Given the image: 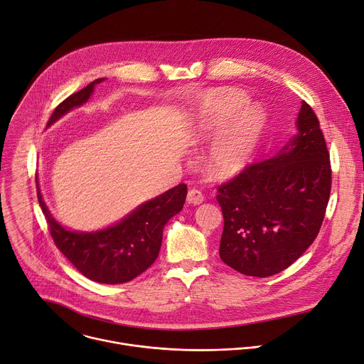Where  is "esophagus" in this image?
<instances>
[{
	"label": "esophagus",
	"mask_w": 364,
	"mask_h": 364,
	"mask_svg": "<svg viewBox=\"0 0 364 364\" xmlns=\"http://www.w3.org/2000/svg\"><path fill=\"white\" fill-rule=\"evenodd\" d=\"M186 203L191 205H199L204 203V195L198 189H189L188 196H186Z\"/></svg>",
	"instance_id": "esophagus-1"
}]
</instances>
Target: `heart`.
<instances>
[{
	"label": "heart",
	"mask_w": 364,
	"mask_h": 364,
	"mask_svg": "<svg viewBox=\"0 0 364 364\" xmlns=\"http://www.w3.org/2000/svg\"><path fill=\"white\" fill-rule=\"evenodd\" d=\"M235 88L207 91L193 112L188 140L203 144L217 134L205 156L204 166L215 179H231L243 172L259 149L266 127V114Z\"/></svg>",
	"instance_id": "obj_1"
}]
</instances>
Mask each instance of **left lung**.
Segmentation results:
<instances>
[{
	"label": "left lung",
	"mask_w": 364,
	"mask_h": 364,
	"mask_svg": "<svg viewBox=\"0 0 364 364\" xmlns=\"http://www.w3.org/2000/svg\"><path fill=\"white\" fill-rule=\"evenodd\" d=\"M296 134L272 159L218 188L224 230L220 257L234 270L267 277L298 260L319 232L331 191L327 144L302 101Z\"/></svg>",
	"instance_id": "8db88e82"
}]
</instances>
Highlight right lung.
<instances>
[{
  "instance_id": "right-lung-1",
  "label": "right lung",
  "mask_w": 364,
  "mask_h": 364,
  "mask_svg": "<svg viewBox=\"0 0 364 364\" xmlns=\"http://www.w3.org/2000/svg\"><path fill=\"white\" fill-rule=\"evenodd\" d=\"M95 79L84 90L68 97L52 114L48 127L73 108L88 102L97 84ZM46 127V129H48ZM38 204L46 215L56 247L85 277L105 285L133 280L146 272L157 259L164 228L185 204L188 188L181 183L159 196L146 200L119 221L95 231H77L62 225L48 208L36 178Z\"/></svg>"
}]
</instances>
